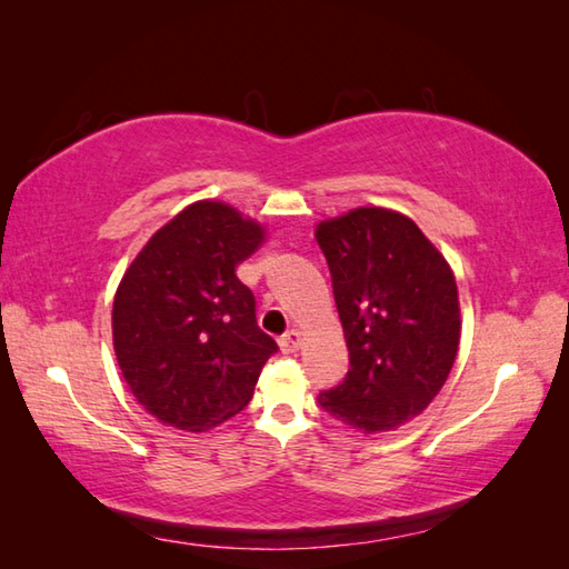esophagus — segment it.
<instances>
[{
	"mask_svg": "<svg viewBox=\"0 0 569 569\" xmlns=\"http://www.w3.org/2000/svg\"><path fill=\"white\" fill-rule=\"evenodd\" d=\"M300 342H303V335H300L298 330H291V332H286L281 340H278V345H281V349L286 355H291V352H296V349L300 347Z\"/></svg>",
	"mask_w": 569,
	"mask_h": 569,
	"instance_id": "obj_1",
	"label": "esophagus"
}]
</instances>
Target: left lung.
I'll use <instances>...</instances> for the list:
<instances>
[{"mask_svg":"<svg viewBox=\"0 0 569 569\" xmlns=\"http://www.w3.org/2000/svg\"><path fill=\"white\" fill-rule=\"evenodd\" d=\"M316 239L352 365L318 401L349 428L391 432L450 377L462 332L455 273L408 214L377 204L318 222Z\"/></svg>","mask_w":569,"mask_h":569,"instance_id":"1","label":"left lung"}]
</instances>
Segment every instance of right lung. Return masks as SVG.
<instances>
[{
	"label": "right lung",
	"instance_id": "1",
	"mask_svg": "<svg viewBox=\"0 0 569 569\" xmlns=\"http://www.w3.org/2000/svg\"><path fill=\"white\" fill-rule=\"evenodd\" d=\"M266 227L222 200L186 204L129 263L114 293L119 371L143 410L204 432L244 408L276 342L237 266Z\"/></svg>",
	"mask_w": 569,
	"mask_h": 569
}]
</instances>
